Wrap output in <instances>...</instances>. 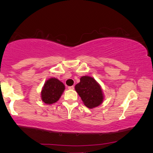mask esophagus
<instances>
[{"label":"esophagus","instance_id":"1","mask_svg":"<svg viewBox=\"0 0 153 153\" xmlns=\"http://www.w3.org/2000/svg\"><path fill=\"white\" fill-rule=\"evenodd\" d=\"M68 89H69V90H74V86H69V87H68Z\"/></svg>","mask_w":153,"mask_h":153}]
</instances>
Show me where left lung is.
Returning a JSON list of instances; mask_svg holds the SVG:
<instances>
[{"instance_id": "left-lung-1", "label": "left lung", "mask_w": 153, "mask_h": 153, "mask_svg": "<svg viewBox=\"0 0 153 153\" xmlns=\"http://www.w3.org/2000/svg\"><path fill=\"white\" fill-rule=\"evenodd\" d=\"M76 92L88 108L99 106L103 101V93L99 84L92 77L82 76L80 82L75 86Z\"/></svg>"}]
</instances>
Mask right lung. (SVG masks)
<instances>
[{"label":"right lung","instance_id":"add662e5","mask_svg":"<svg viewBox=\"0 0 153 153\" xmlns=\"http://www.w3.org/2000/svg\"><path fill=\"white\" fill-rule=\"evenodd\" d=\"M65 90V85L58 79L52 77L45 82L41 91L42 101L51 105L59 100Z\"/></svg>","mask_w":153,"mask_h":153}]
</instances>
